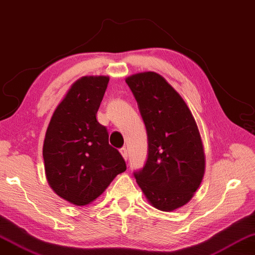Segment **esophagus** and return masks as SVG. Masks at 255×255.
<instances>
[{
	"instance_id": "34e87169",
	"label": "esophagus",
	"mask_w": 255,
	"mask_h": 255,
	"mask_svg": "<svg viewBox=\"0 0 255 255\" xmlns=\"http://www.w3.org/2000/svg\"><path fill=\"white\" fill-rule=\"evenodd\" d=\"M120 153H121V155H123V157H124L125 160H127V158H128V152H127L126 147H121V149H120Z\"/></svg>"
}]
</instances>
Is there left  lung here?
Instances as JSON below:
<instances>
[{"instance_id":"left-lung-1","label":"left lung","mask_w":255,"mask_h":255,"mask_svg":"<svg viewBox=\"0 0 255 255\" xmlns=\"http://www.w3.org/2000/svg\"><path fill=\"white\" fill-rule=\"evenodd\" d=\"M126 82L137 102L147 134V158L134 173L152 206L164 212L192 198L205 173L200 134L188 105L160 74L143 72Z\"/></svg>"}]
</instances>
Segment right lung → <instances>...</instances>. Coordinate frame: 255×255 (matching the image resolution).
<instances>
[{
	"instance_id": "obj_1",
	"label": "right lung",
	"mask_w": 255,
	"mask_h": 255,
	"mask_svg": "<svg viewBox=\"0 0 255 255\" xmlns=\"http://www.w3.org/2000/svg\"><path fill=\"white\" fill-rule=\"evenodd\" d=\"M109 77H82L57 106L45 132L44 169L51 189L68 203L85 206L126 170L123 155L109 144L96 119Z\"/></svg>"
}]
</instances>
